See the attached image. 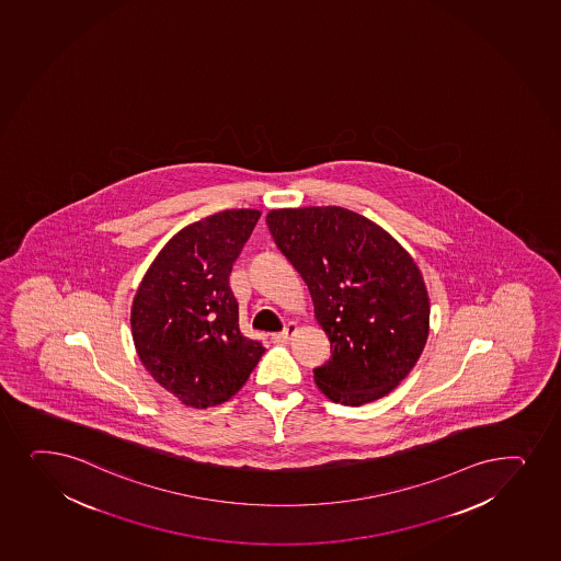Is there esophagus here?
Returning a JSON list of instances; mask_svg holds the SVG:
<instances>
[{
	"instance_id": "1",
	"label": "esophagus",
	"mask_w": 561,
	"mask_h": 561,
	"mask_svg": "<svg viewBox=\"0 0 561 561\" xmlns=\"http://www.w3.org/2000/svg\"><path fill=\"white\" fill-rule=\"evenodd\" d=\"M296 330H298V327H296L295 322H289V324L284 328V332L272 335V340H274V343H287V341L296 334Z\"/></svg>"
}]
</instances>
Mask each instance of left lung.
<instances>
[{"label":"left lung","mask_w":561,"mask_h":561,"mask_svg":"<svg viewBox=\"0 0 561 561\" xmlns=\"http://www.w3.org/2000/svg\"><path fill=\"white\" fill-rule=\"evenodd\" d=\"M274 242L300 272L330 340L316 385L334 403L388 396L422 356L428 337L422 272L388 231L343 207L274 208Z\"/></svg>","instance_id":"1"}]
</instances>
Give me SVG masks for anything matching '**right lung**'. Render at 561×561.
<instances>
[{
  "label": "right lung",
  "mask_w": 561,
  "mask_h": 561,
  "mask_svg": "<svg viewBox=\"0 0 561 561\" xmlns=\"http://www.w3.org/2000/svg\"><path fill=\"white\" fill-rule=\"evenodd\" d=\"M261 213L231 208L171 237L139 284L130 327L141 364L192 409L226 403L265 354L239 328L229 274Z\"/></svg>",
  "instance_id": "add662e5"
}]
</instances>
